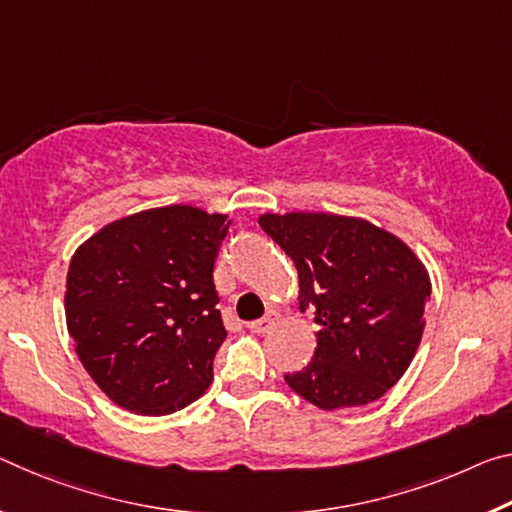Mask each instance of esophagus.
<instances>
[{"instance_id":"34e87169","label":"esophagus","mask_w":512,"mask_h":512,"mask_svg":"<svg viewBox=\"0 0 512 512\" xmlns=\"http://www.w3.org/2000/svg\"><path fill=\"white\" fill-rule=\"evenodd\" d=\"M273 321H275V316H273V314H266L264 319L250 321V323H248V330H253V332H257V335H262V332H266V330H269V328L273 326Z\"/></svg>"}]
</instances>
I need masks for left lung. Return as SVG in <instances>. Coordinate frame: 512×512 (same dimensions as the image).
Returning <instances> with one entry per match:
<instances>
[{"label":"left lung","mask_w":512,"mask_h":512,"mask_svg":"<svg viewBox=\"0 0 512 512\" xmlns=\"http://www.w3.org/2000/svg\"><path fill=\"white\" fill-rule=\"evenodd\" d=\"M262 230L294 259L300 310L314 312L312 362L287 385L321 410L367 405L415 358L431 280L401 239L362 218L264 214Z\"/></svg>","instance_id":"8db88e82"}]
</instances>
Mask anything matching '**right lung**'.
<instances>
[{
  "label": "right lung",
  "mask_w": 512,
  "mask_h": 512,
  "mask_svg": "<svg viewBox=\"0 0 512 512\" xmlns=\"http://www.w3.org/2000/svg\"><path fill=\"white\" fill-rule=\"evenodd\" d=\"M227 227L196 207L148 209L102 227L72 257L68 332L120 408L170 415L212 383L227 335L214 285Z\"/></svg>",
  "instance_id": "right-lung-1"
}]
</instances>
